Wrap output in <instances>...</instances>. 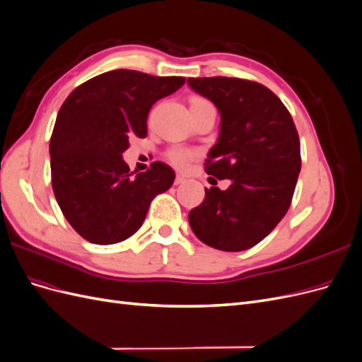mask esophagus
<instances>
[{
	"mask_svg": "<svg viewBox=\"0 0 362 362\" xmlns=\"http://www.w3.org/2000/svg\"><path fill=\"white\" fill-rule=\"evenodd\" d=\"M184 181H185V178L181 177V175H177V177H175V185H180V184H182Z\"/></svg>",
	"mask_w": 362,
	"mask_h": 362,
	"instance_id": "1",
	"label": "esophagus"
}]
</instances>
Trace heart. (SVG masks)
<instances>
[{"label":"heart","instance_id":"obj_1","mask_svg":"<svg viewBox=\"0 0 362 362\" xmlns=\"http://www.w3.org/2000/svg\"><path fill=\"white\" fill-rule=\"evenodd\" d=\"M202 101H206V100H204V98H201V96H194L190 105L196 104V103H202ZM194 157H196V151L187 149V148H172L168 152V160L173 164L175 168H178V169L187 168Z\"/></svg>","mask_w":362,"mask_h":362}]
</instances>
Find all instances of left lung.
I'll use <instances>...</instances> for the list:
<instances>
[{
  "label": "left lung",
  "mask_w": 362,
  "mask_h": 362,
  "mask_svg": "<svg viewBox=\"0 0 362 362\" xmlns=\"http://www.w3.org/2000/svg\"><path fill=\"white\" fill-rule=\"evenodd\" d=\"M194 92L221 112V136L205 172L231 180L226 190L205 189L189 213L202 243L225 252L258 245L288 211L302 166L300 141L287 107L266 86L229 76L189 78Z\"/></svg>",
  "instance_id": "1"
}]
</instances>
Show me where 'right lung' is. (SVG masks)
<instances>
[{
    "label": "right lung",
    "instance_id": "1",
    "mask_svg": "<svg viewBox=\"0 0 362 362\" xmlns=\"http://www.w3.org/2000/svg\"><path fill=\"white\" fill-rule=\"evenodd\" d=\"M184 83V76L116 69L75 87L60 107L49 141L51 184L63 216L87 242L131 237L152 199L172 187L168 164L154 161L133 177L122 152L131 137H146L151 107Z\"/></svg>",
    "mask_w": 362,
    "mask_h": 362
}]
</instances>
